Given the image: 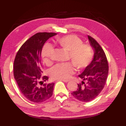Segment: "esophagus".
<instances>
[{
    "mask_svg": "<svg viewBox=\"0 0 126 126\" xmlns=\"http://www.w3.org/2000/svg\"><path fill=\"white\" fill-rule=\"evenodd\" d=\"M62 80V81H63L64 82H67L69 81V80H67V79H60V80Z\"/></svg>",
    "mask_w": 126,
    "mask_h": 126,
    "instance_id": "1",
    "label": "esophagus"
}]
</instances>
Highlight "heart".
I'll return each instance as SVG.
<instances>
[{
	"mask_svg": "<svg viewBox=\"0 0 126 126\" xmlns=\"http://www.w3.org/2000/svg\"><path fill=\"white\" fill-rule=\"evenodd\" d=\"M56 43L60 48L68 52V60L77 70H81L89 66L94 57V51L91 46L83 44V41L76 35H70L60 37L56 40ZM53 47L50 44H46L41 50V57L46 64L51 61ZM70 63H59L54 65L50 70V75L53 79H66L74 71Z\"/></svg>",
	"mask_w": 126,
	"mask_h": 126,
	"instance_id": "1",
	"label": "heart"
}]
</instances>
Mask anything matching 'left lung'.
I'll return each mask as SVG.
<instances>
[{"label":"left lung","mask_w":126,"mask_h":126,"mask_svg":"<svg viewBox=\"0 0 126 126\" xmlns=\"http://www.w3.org/2000/svg\"><path fill=\"white\" fill-rule=\"evenodd\" d=\"M94 50V57L89 66L79 77L83 80L78 84L77 90L72 92L75 99L87 102L94 99L103 89L108 73V63L105 52L94 38L88 35Z\"/></svg>","instance_id":"obj_1"}]
</instances>
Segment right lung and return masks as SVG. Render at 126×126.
Segmentation results:
<instances>
[{
	"label": "right lung",
	"mask_w": 126,
	"mask_h": 126,
	"mask_svg": "<svg viewBox=\"0 0 126 126\" xmlns=\"http://www.w3.org/2000/svg\"><path fill=\"white\" fill-rule=\"evenodd\" d=\"M55 32H38L19 49L14 63V76L21 93L35 103L47 101L53 95L54 83H43L48 79L42 75L41 53L44 43Z\"/></svg>",
	"instance_id": "add662e5"
}]
</instances>
